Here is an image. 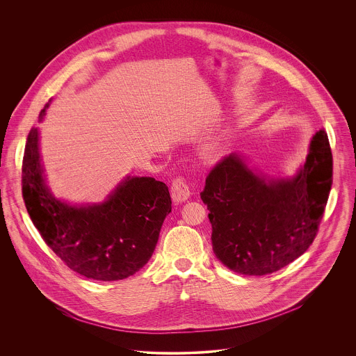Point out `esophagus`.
Masks as SVG:
<instances>
[{"mask_svg": "<svg viewBox=\"0 0 356 356\" xmlns=\"http://www.w3.org/2000/svg\"><path fill=\"white\" fill-rule=\"evenodd\" d=\"M171 196H172L174 202H177V203H181V202H185L189 199L191 189L184 177L174 178V181L171 184Z\"/></svg>", "mask_w": 356, "mask_h": 356, "instance_id": "esophagus-1", "label": "esophagus"}]
</instances>
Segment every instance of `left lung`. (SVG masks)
<instances>
[{
  "mask_svg": "<svg viewBox=\"0 0 356 356\" xmlns=\"http://www.w3.org/2000/svg\"><path fill=\"white\" fill-rule=\"evenodd\" d=\"M333 182V156L325 130L309 144L305 165L286 181L254 175L240 154L220 159L200 193L209 209L212 250L232 271L266 275L312 244Z\"/></svg>",
  "mask_w": 356,
  "mask_h": 356,
  "instance_id": "1",
  "label": "left lung"
}]
</instances>
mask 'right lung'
I'll return each mask as SVG.
<instances>
[{
  "instance_id": "right-lung-1",
  "label": "right lung",
  "mask_w": 356,
  "mask_h": 356,
  "mask_svg": "<svg viewBox=\"0 0 356 356\" xmlns=\"http://www.w3.org/2000/svg\"><path fill=\"white\" fill-rule=\"evenodd\" d=\"M42 174L38 130L33 127L22 164V195L34 226L64 264L90 280L118 281L148 263L163 220L171 212L165 184L133 177L105 203L72 207L51 196Z\"/></svg>"
}]
</instances>
